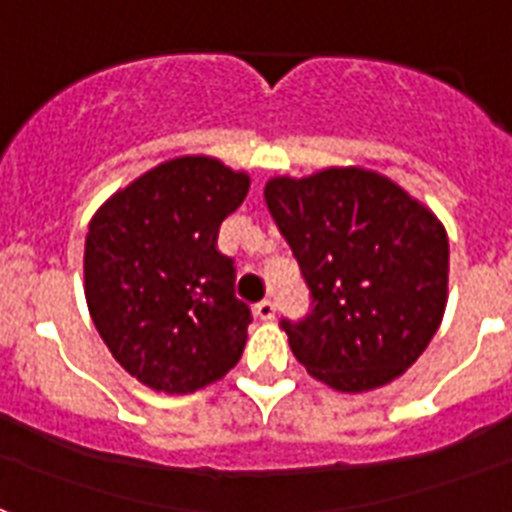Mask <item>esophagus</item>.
<instances>
[{
    "label": "esophagus",
    "mask_w": 512,
    "mask_h": 512,
    "mask_svg": "<svg viewBox=\"0 0 512 512\" xmlns=\"http://www.w3.org/2000/svg\"><path fill=\"white\" fill-rule=\"evenodd\" d=\"M255 313H257V319H263V321H271L273 316H276V303L273 300H260V303L255 305Z\"/></svg>",
    "instance_id": "1"
}]
</instances>
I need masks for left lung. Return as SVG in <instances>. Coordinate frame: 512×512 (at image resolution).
I'll return each instance as SVG.
<instances>
[{"instance_id": "1", "label": "left lung", "mask_w": 512, "mask_h": 512, "mask_svg": "<svg viewBox=\"0 0 512 512\" xmlns=\"http://www.w3.org/2000/svg\"><path fill=\"white\" fill-rule=\"evenodd\" d=\"M265 204L311 289V313L281 319L297 361L342 393L404 374L444 319L449 239L438 217L361 167L273 177Z\"/></svg>"}]
</instances>
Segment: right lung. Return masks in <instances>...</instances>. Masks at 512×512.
Instances as JSON below:
<instances>
[{"instance_id":"obj_1","label":"right lung","mask_w":512,"mask_h":512,"mask_svg":"<svg viewBox=\"0 0 512 512\" xmlns=\"http://www.w3.org/2000/svg\"><path fill=\"white\" fill-rule=\"evenodd\" d=\"M247 172L180 156L116 191L90 220L84 297L100 337L143 385L193 393L239 364L252 321L217 249Z\"/></svg>"}]
</instances>
